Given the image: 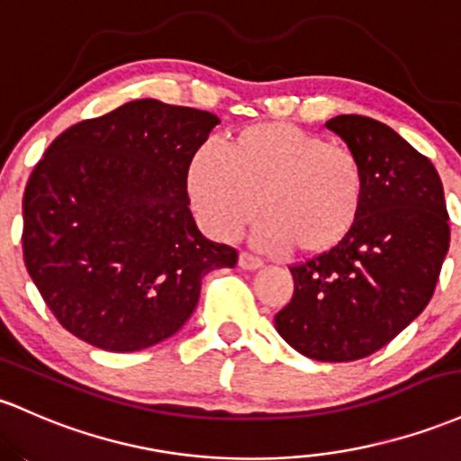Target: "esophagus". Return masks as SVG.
I'll list each match as a JSON object with an SVG mask.
<instances>
[{"label": "esophagus", "instance_id": "esophagus-1", "mask_svg": "<svg viewBox=\"0 0 461 461\" xmlns=\"http://www.w3.org/2000/svg\"><path fill=\"white\" fill-rule=\"evenodd\" d=\"M239 265H240V269H245V271H256V269H260L265 262H262L260 258H256V256L247 254V251H242V254L239 256Z\"/></svg>", "mask_w": 461, "mask_h": 461}]
</instances>
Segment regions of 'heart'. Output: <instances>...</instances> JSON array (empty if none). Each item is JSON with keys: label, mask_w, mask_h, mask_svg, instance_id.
I'll list each match as a JSON object with an SVG mask.
<instances>
[{"label": "heart", "mask_w": 461, "mask_h": 461, "mask_svg": "<svg viewBox=\"0 0 461 461\" xmlns=\"http://www.w3.org/2000/svg\"><path fill=\"white\" fill-rule=\"evenodd\" d=\"M188 192L210 234L234 239L256 219L265 249L326 254L357 225L366 173L357 153L288 122H260L192 161Z\"/></svg>", "instance_id": "1"}]
</instances>
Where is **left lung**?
<instances>
[{"label": "left lung", "instance_id": "obj_1", "mask_svg": "<svg viewBox=\"0 0 461 461\" xmlns=\"http://www.w3.org/2000/svg\"><path fill=\"white\" fill-rule=\"evenodd\" d=\"M366 173L361 214L335 249L291 267L276 330L315 361H357L387 346L429 304L451 230L431 161L366 115L328 120Z\"/></svg>", "mask_w": 461, "mask_h": 461}]
</instances>
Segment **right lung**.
I'll return each instance as SVG.
<instances>
[{
    "instance_id": "right-lung-1",
    "label": "right lung",
    "mask_w": 461,
    "mask_h": 461,
    "mask_svg": "<svg viewBox=\"0 0 461 461\" xmlns=\"http://www.w3.org/2000/svg\"><path fill=\"white\" fill-rule=\"evenodd\" d=\"M221 120L146 98L69 126L23 194V260L65 330L109 352L173 337L210 271L239 251L207 240L188 199L192 157Z\"/></svg>"
}]
</instances>
